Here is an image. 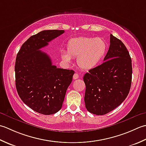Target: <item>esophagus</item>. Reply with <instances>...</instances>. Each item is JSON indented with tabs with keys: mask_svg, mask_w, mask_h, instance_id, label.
Segmentation results:
<instances>
[{
	"mask_svg": "<svg viewBox=\"0 0 146 146\" xmlns=\"http://www.w3.org/2000/svg\"><path fill=\"white\" fill-rule=\"evenodd\" d=\"M79 78V74L77 73H75L74 74V76H73V79H77Z\"/></svg>",
	"mask_w": 146,
	"mask_h": 146,
	"instance_id": "esophagus-1",
	"label": "esophagus"
}]
</instances>
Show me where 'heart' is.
I'll use <instances>...</instances> for the list:
<instances>
[{"label": "heart", "instance_id": "heart-1", "mask_svg": "<svg viewBox=\"0 0 146 146\" xmlns=\"http://www.w3.org/2000/svg\"><path fill=\"white\" fill-rule=\"evenodd\" d=\"M67 52L60 51L62 59L70 63L72 58H77L79 67L84 70L96 68L105 57L107 51V44L102 38L81 36L74 38L68 41Z\"/></svg>", "mask_w": 146, "mask_h": 146}]
</instances>
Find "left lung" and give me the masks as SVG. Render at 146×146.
Here are the masks:
<instances>
[{"label":"left lung","mask_w":146,"mask_h":146,"mask_svg":"<svg viewBox=\"0 0 146 146\" xmlns=\"http://www.w3.org/2000/svg\"><path fill=\"white\" fill-rule=\"evenodd\" d=\"M132 60L122 41L110 35V44L104 62L83 77L85 106L97 115L117 108L129 93L132 82Z\"/></svg>","instance_id":"left-lung-1"}]
</instances>
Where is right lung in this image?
<instances>
[{
    "instance_id": "right-lung-1",
    "label": "right lung",
    "mask_w": 146,
    "mask_h": 146,
    "mask_svg": "<svg viewBox=\"0 0 146 146\" xmlns=\"http://www.w3.org/2000/svg\"><path fill=\"white\" fill-rule=\"evenodd\" d=\"M64 30H44L33 35L21 47L15 64L16 87L23 102L43 115L61 109L74 71L57 68L40 50Z\"/></svg>"
}]
</instances>
